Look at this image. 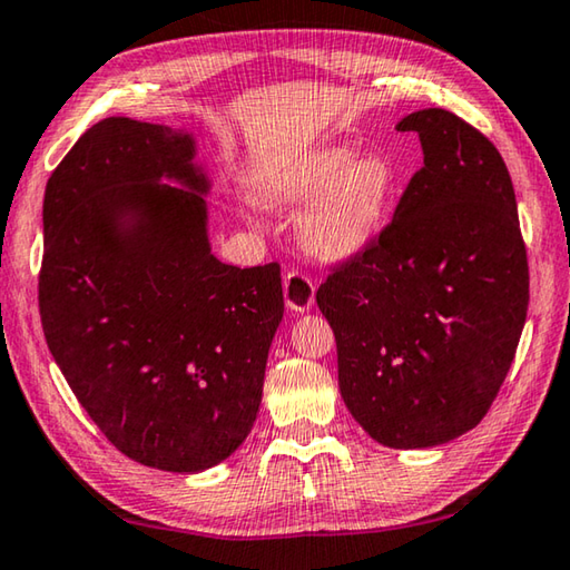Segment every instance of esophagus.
Instances as JSON below:
<instances>
[{
    "mask_svg": "<svg viewBox=\"0 0 570 570\" xmlns=\"http://www.w3.org/2000/svg\"><path fill=\"white\" fill-rule=\"evenodd\" d=\"M284 299L292 312H309L314 304V282L302 271H286Z\"/></svg>",
    "mask_w": 570,
    "mask_h": 570,
    "instance_id": "1",
    "label": "esophagus"
}]
</instances>
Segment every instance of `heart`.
Wrapping results in <instances>:
<instances>
[{"label":"heart","mask_w":570,"mask_h":570,"mask_svg":"<svg viewBox=\"0 0 570 570\" xmlns=\"http://www.w3.org/2000/svg\"><path fill=\"white\" fill-rule=\"evenodd\" d=\"M399 189L401 171L387 157L322 144L271 171L261 197L274 207L312 200L299 225L304 246L327 261H350L381 236Z\"/></svg>","instance_id":"heart-1"}]
</instances>
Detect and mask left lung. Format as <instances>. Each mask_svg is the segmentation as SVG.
Segmentation results:
<instances>
[{
	"label": "left lung",
	"mask_w": 570,
	"mask_h": 570,
	"mask_svg": "<svg viewBox=\"0 0 570 570\" xmlns=\"http://www.w3.org/2000/svg\"><path fill=\"white\" fill-rule=\"evenodd\" d=\"M423 167L363 256L317 288L340 393L377 444L429 449L480 423L528 317L530 276L510 171L444 108L399 121Z\"/></svg>",
	"instance_id": "obj_1"
}]
</instances>
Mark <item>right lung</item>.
Listing matches in <instances>:
<instances>
[{
  "instance_id": "obj_1",
  "label": "right lung",
  "mask_w": 570,
  "mask_h": 570,
  "mask_svg": "<svg viewBox=\"0 0 570 570\" xmlns=\"http://www.w3.org/2000/svg\"><path fill=\"white\" fill-rule=\"evenodd\" d=\"M195 155L171 126H90L45 187L38 286L78 403L121 454L179 474L246 441L284 317L282 266L213 256Z\"/></svg>"
}]
</instances>
